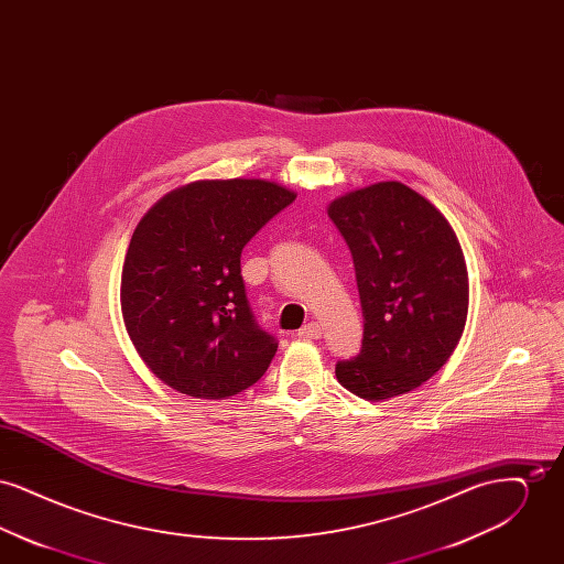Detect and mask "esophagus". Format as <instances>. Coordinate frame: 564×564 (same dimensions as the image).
Here are the masks:
<instances>
[{"mask_svg":"<svg viewBox=\"0 0 564 564\" xmlns=\"http://www.w3.org/2000/svg\"><path fill=\"white\" fill-rule=\"evenodd\" d=\"M322 325L317 322L306 323L304 327L297 329V338H302V340H317V338H322Z\"/></svg>","mask_w":564,"mask_h":564,"instance_id":"1","label":"esophagus"}]
</instances>
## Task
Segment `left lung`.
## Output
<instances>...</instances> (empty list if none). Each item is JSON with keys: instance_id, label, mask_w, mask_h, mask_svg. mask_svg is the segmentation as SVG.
<instances>
[{"instance_id": "1", "label": "left lung", "mask_w": 564, "mask_h": 564, "mask_svg": "<svg viewBox=\"0 0 564 564\" xmlns=\"http://www.w3.org/2000/svg\"><path fill=\"white\" fill-rule=\"evenodd\" d=\"M327 215L349 245L364 313L361 350L336 364V378L370 402L408 393L448 361L465 329L469 281L455 230L400 182L355 189Z\"/></svg>"}]
</instances>
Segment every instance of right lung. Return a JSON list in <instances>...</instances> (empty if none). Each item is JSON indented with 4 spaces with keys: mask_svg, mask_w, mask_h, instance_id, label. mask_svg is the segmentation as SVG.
Wrapping results in <instances>:
<instances>
[{
    "mask_svg": "<svg viewBox=\"0 0 564 564\" xmlns=\"http://www.w3.org/2000/svg\"><path fill=\"white\" fill-rule=\"evenodd\" d=\"M295 200L264 180L196 182L161 198L134 228L120 304L145 366L192 398H230L276 352L249 306L242 247Z\"/></svg>",
    "mask_w": 564,
    "mask_h": 564,
    "instance_id": "right-lung-1",
    "label": "right lung"
}]
</instances>
